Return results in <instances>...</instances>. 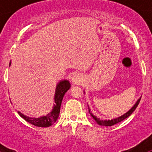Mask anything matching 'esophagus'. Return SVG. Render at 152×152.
Here are the masks:
<instances>
[{"instance_id": "34e87169", "label": "esophagus", "mask_w": 152, "mask_h": 152, "mask_svg": "<svg viewBox=\"0 0 152 152\" xmlns=\"http://www.w3.org/2000/svg\"><path fill=\"white\" fill-rule=\"evenodd\" d=\"M83 76L80 74H75L72 77V83L75 84H80V83L82 82Z\"/></svg>"}]
</instances>
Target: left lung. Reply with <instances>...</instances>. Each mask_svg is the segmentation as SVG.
I'll return each instance as SVG.
<instances>
[{
  "label": "left lung",
  "instance_id": "1",
  "mask_svg": "<svg viewBox=\"0 0 152 152\" xmlns=\"http://www.w3.org/2000/svg\"><path fill=\"white\" fill-rule=\"evenodd\" d=\"M140 100H141V98H139V100L136 101V103L134 104L133 107H132V108L130 109L128 112L126 113L125 114H123V116H119V117L115 118V119H100V118H97L96 116H94V114L91 113V109L89 108V107H88V110H89V113H90V114H91V116H92L93 119H94L98 125H100V126H113V125L116 124V123H120V122H122L123 120H124L125 119H126L127 117H129V116L130 115H131V114L134 111H135V110L136 109V107H138Z\"/></svg>",
  "mask_w": 152,
  "mask_h": 152
}]
</instances>
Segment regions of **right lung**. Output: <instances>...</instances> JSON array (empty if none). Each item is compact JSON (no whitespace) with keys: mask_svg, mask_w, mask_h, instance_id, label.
Wrapping results in <instances>:
<instances>
[{"mask_svg":"<svg viewBox=\"0 0 152 152\" xmlns=\"http://www.w3.org/2000/svg\"><path fill=\"white\" fill-rule=\"evenodd\" d=\"M11 62H10L9 66H10ZM71 88V84L68 80H60L57 84L56 88V93H55L54 102L55 104L53 106V109L49 113L46 114L45 116H40L39 118L29 117L26 116L18 111L19 115L22 118H23L26 122L31 123L33 126H38V127H49L52 124H54L56 120L58 118L60 113V108L62 102L63 97H64L65 93L68 91Z\"/></svg>","mask_w":152,"mask_h":152,"instance_id":"1","label":"right lung"}]
</instances>
